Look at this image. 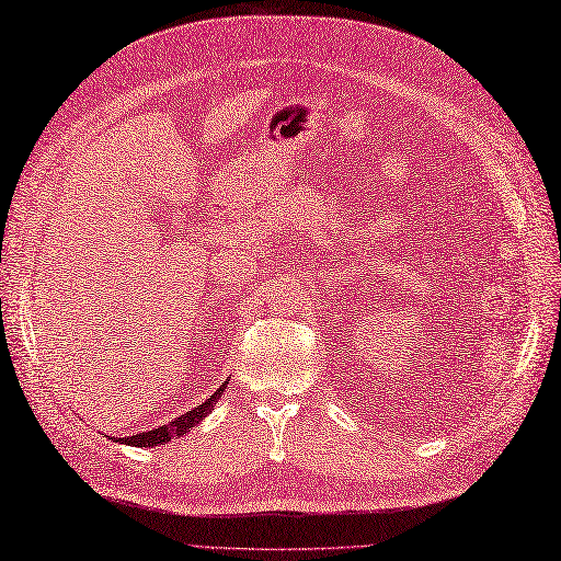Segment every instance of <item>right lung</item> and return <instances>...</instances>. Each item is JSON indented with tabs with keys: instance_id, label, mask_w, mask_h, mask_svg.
Wrapping results in <instances>:
<instances>
[{
	"instance_id": "1",
	"label": "right lung",
	"mask_w": 561,
	"mask_h": 561,
	"mask_svg": "<svg viewBox=\"0 0 561 561\" xmlns=\"http://www.w3.org/2000/svg\"><path fill=\"white\" fill-rule=\"evenodd\" d=\"M224 388H226V383L218 388L207 402H202L199 407H195L193 412H185V414H181L178 419H173L171 423H167V426H159L154 431L138 433V435H128V438H118V440L126 443V445H135V447H154V445L169 443L171 438H175V435H185L190 428H195L197 423L211 412V407L216 404L218 398H221Z\"/></svg>"
}]
</instances>
